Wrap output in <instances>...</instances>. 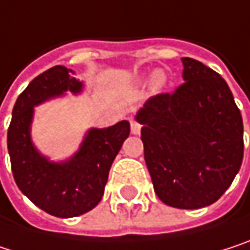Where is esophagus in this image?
<instances>
[{"instance_id": "34e87169", "label": "esophagus", "mask_w": 250, "mask_h": 250, "mask_svg": "<svg viewBox=\"0 0 250 250\" xmlns=\"http://www.w3.org/2000/svg\"><path fill=\"white\" fill-rule=\"evenodd\" d=\"M140 131H141V125L137 122V121H131V132L134 134V135H138L140 134Z\"/></svg>"}]
</instances>
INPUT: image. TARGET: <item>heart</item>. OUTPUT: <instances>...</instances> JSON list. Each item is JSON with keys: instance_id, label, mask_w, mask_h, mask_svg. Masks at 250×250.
<instances>
[{"instance_id": "1", "label": "heart", "mask_w": 250, "mask_h": 250, "mask_svg": "<svg viewBox=\"0 0 250 250\" xmlns=\"http://www.w3.org/2000/svg\"><path fill=\"white\" fill-rule=\"evenodd\" d=\"M166 83V75L162 71H156L151 77V87L153 90H159Z\"/></svg>"}]
</instances>
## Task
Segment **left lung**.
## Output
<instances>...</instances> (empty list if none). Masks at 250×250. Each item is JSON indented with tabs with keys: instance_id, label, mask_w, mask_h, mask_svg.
Instances as JSON below:
<instances>
[{
	"instance_id": "1",
	"label": "left lung",
	"mask_w": 250,
	"mask_h": 250,
	"mask_svg": "<svg viewBox=\"0 0 250 250\" xmlns=\"http://www.w3.org/2000/svg\"><path fill=\"white\" fill-rule=\"evenodd\" d=\"M182 62L185 83L150 97L137 121L157 196L195 209L215 202L237 175L243 121L220 74L192 58Z\"/></svg>"
}]
</instances>
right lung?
I'll return each mask as SVG.
<instances>
[{
    "mask_svg": "<svg viewBox=\"0 0 250 250\" xmlns=\"http://www.w3.org/2000/svg\"><path fill=\"white\" fill-rule=\"evenodd\" d=\"M72 69L57 65L38 75L19 96L8 126L7 146L11 170L19 189L45 212L68 218L93 209L102 199L110 166L129 135V122L121 121L104 129H91L78 153L65 163H51L30 141L33 106L81 83Z\"/></svg>",
    "mask_w": 250,
    "mask_h": 250,
    "instance_id": "add662e5",
    "label": "right lung"
}]
</instances>
